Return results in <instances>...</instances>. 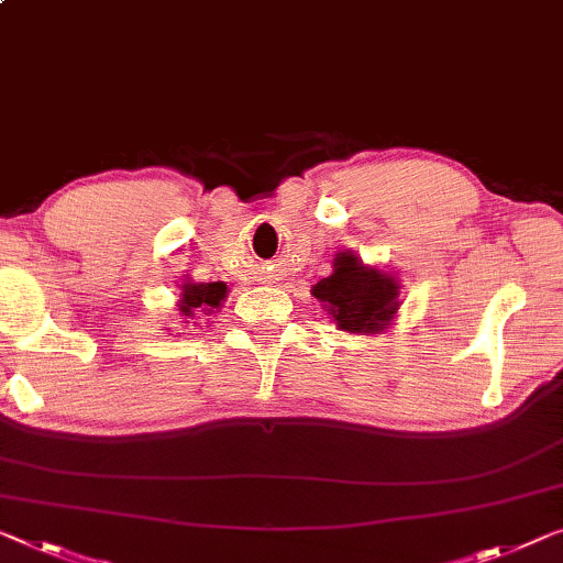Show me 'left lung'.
Listing matches in <instances>:
<instances>
[{"instance_id": "1", "label": "left lung", "mask_w": 563, "mask_h": 563, "mask_svg": "<svg viewBox=\"0 0 563 563\" xmlns=\"http://www.w3.org/2000/svg\"><path fill=\"white\" fill-rule=\"evenodd\" d=\"M399 290L397 275L366 265L354 250H341L333 257V273L318 280L310 296L323 306L339 331L376 335L391 329L401 306Z\"/></svg>"}]
</instances>
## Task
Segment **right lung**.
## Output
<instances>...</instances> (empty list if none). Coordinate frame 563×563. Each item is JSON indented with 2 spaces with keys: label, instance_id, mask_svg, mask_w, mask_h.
I'll return each mask as SVG.
<instances>
[{
  "label": "right lung",
  "instance_id": "obj_1",
  "mask_svg": "<svg viewBox=\"0 0 563 563\" xmlns=\"http://www.w3.org/2000/svg\"><path fill=\"white\" fill-rule=\"evenodd\" d=\"M228 292V283H195L187 278L179 285V300H176L181 323H189V318L212 316L222 308Z\"/></svg>",
  "mask_w": 563,
  "mask_h": 563
}]
</instances>
